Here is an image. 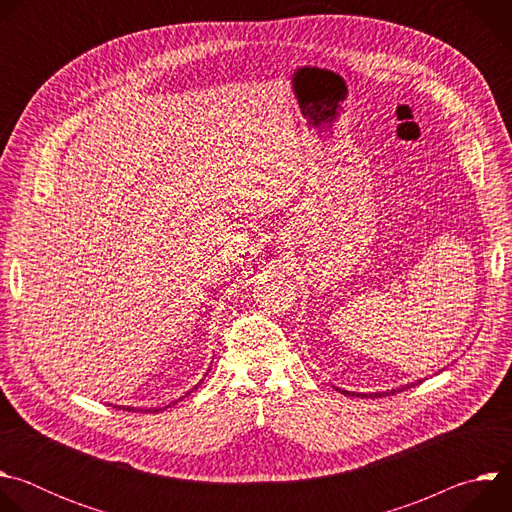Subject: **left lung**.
Listing matches in <instances>:
<instances>
[{
	"label": "left lung",
	"instance_id": "obj_1",
	"mask_svg": "<svg viewBox=\"0 0 512 512\" xmlns=\"http://www.w3.org/2000/svg\"><path fill=\"white\" fill-rule=\"evenodd\" d=\"M407 387H409V385H407ZM407 387H403V389H407ZM403 389H397V391H403ZM397 391L393 389L391 393H397ZM342 393H346V391H342ZM391 393H389V395H391ZM348 395H350V393H348ZM352 395H354V393H352ZM358 395H360V393H358ZM358 395H356V397H358ZM385 395H387V393H375V395H371V397H385ZM362 397H367V395H362Z\"/></svg>",
	"mask_w": 512,
	"mask_h": 512
}]
</instances>
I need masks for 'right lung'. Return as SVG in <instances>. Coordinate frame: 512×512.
Here are the masks:
<instances>
[{
    "label": "right lung",
    "mask_w": 512,
    "mask_h": 512,
    "mask_svg": "<svg viewBox=\"0 0 512 512\" xmlns=\"http://www.w3.org/2000/svg\"><path fill=\"white\" fill-rule=\"evenodd\" d=\"M115 407H119V405H115ZM166 407H170V405H166ZM166 407H164V409H166ZM119 409H125V407H119ZM127 411H139V413H141L143 409H133V407H127ZM145 411H148V413H158L160 409H145Z\"/></svg>",
    "instance_id": "1"
}]
</instances>
